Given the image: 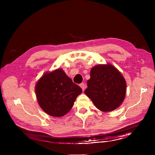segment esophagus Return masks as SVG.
<instances>
[{"mask_svg": "<svg viewBox=\"0 0 155 155\" xmlns=\"http://www.w3.org/2000/svg\"><path fill=\"white\" fill-rule=\"evenodd\" d=\"M79 86H80V87L82 88V90H83V91L85 90V84H84L83 83H81L80 85H79Z\"/></svg>", "mask_w": 155, "mask_h": 155, "instance_id": "obj_1", "label": "esophagus"}]
</instances>
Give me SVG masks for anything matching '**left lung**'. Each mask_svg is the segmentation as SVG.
I'll return each mask as SVG.
<instances>
[{
    "label": "left lung",
    "instance_id": "obj_1",
    "mask_svg": "<svg viewBox=\"0 0 155 155\" xmlns=\"http://www.w3.org/2000/svg\"><path fill=\"white\" fill-rule=\"evenodd\" d=\"M85 94L98 109L110 112L123 102L126 93V82L122 75L111 64L97 65L91 70Z\"/></svg>",
    "mask_w": 155,
    "mask_h": 155
}]
</instances>
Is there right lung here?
I'll list each match as a JSON object with an SVG mask.
<instances>
[{
	"label": "right lung",
	"instance_id": "1",
	"mask_svg": "<svg viewBox=\"0 0 155 155\" xmlns=\"http://www.w3.org/2000/svg\"><path fill=\"white\" fill-rule=\"evenodd\" d=\"M36 96L41 109L52 116L68 113L82 89L73 83L63 70L46 73L37 83Z\"/></svg>",
	"mask_w": 155,
	"mask_h": 155
}]
</instances>
